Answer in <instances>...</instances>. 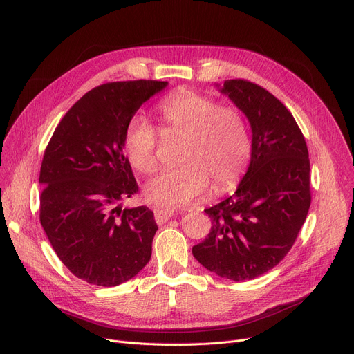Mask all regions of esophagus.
I'll use <instances>...</instances> for the list:
<instances>
[{
    "label": "esophagus",
    "mask_w": 354,
    "mask_h": 354,
    "mask_svg": "<svg viewBox=\"0 0 354 354\" xmlns=\"http://www.w3.org/2000/svg\"><path fill=\"white\" fill-rule=\"evenodd\" d=\"M174 215H175V212L171 209H160V208L155 209V221L158 222V224H165V222L167 219H171Z\"/></svg>",
    "instance_id": "1"
}]
</instances>
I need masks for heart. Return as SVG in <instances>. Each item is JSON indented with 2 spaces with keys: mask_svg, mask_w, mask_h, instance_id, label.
<instances>
[{
  "mask_svg": "<svg viewBox=\"0 0 354 354\" xmlns=\"http://www.w3.org/2000/svg\"><path fill=\"white\" fill-rule=\"evenodd\" d=\"M166 130L187 136L180 162L146 183L145 196L153 205L179 208L205 195L231 189L251 158V140L243 113L199 91L182 88L159 103ZM158 130L142 115L129 119L124 149L136 171L151 174L158 167Z\"/></svg>",
  "mask_w": 354,
  "mask_h": 354,
  "instance_id": "heart-1",
  "label": "heart"
}]
</instances>
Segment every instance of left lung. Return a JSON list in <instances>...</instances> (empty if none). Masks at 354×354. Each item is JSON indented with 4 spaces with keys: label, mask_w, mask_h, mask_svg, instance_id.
Segmentation results:
<instances>
[{
    "label": "left lung",
    "mask_w": 354,
    "mask_h": 354,
    "mask_svg": "<svg viewBox=\"0 0 354 354\" xmlns=\"http://www.w3.org/2000/svg\"><path fill=\"white\" fill-rule=\"evenodd\" d=\"M219 88L251 124V162L235 194L205 209L211 232L192 254L222 278L254 280L280 264L307 218L308 149L290 110L268 90L243 79Z\"/></svg>",
    "instance_id": "obj_1"
}]
</instances>
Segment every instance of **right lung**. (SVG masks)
I'll use <instances>...</instances> for the list:
<instances>
[{
	"instance_id": "1",
	"label": "right lung",
	"mask_w": 354,
	"mask_h": 354,
	"mask_svg": "<svg viewBox=\"0 0 354 354\" xmlns=\"http://www.w3.org/2000/svg\"><path fill=\"white\" fill-rule=\"evenodd\" d=\"M167 82L106 83L87 91L55 127L40 169V222L53 250L80 280L115 287L151 259L158 231L147 207L122 208L138 192L124 130Z\"/></svg>"
}]
</instances>
